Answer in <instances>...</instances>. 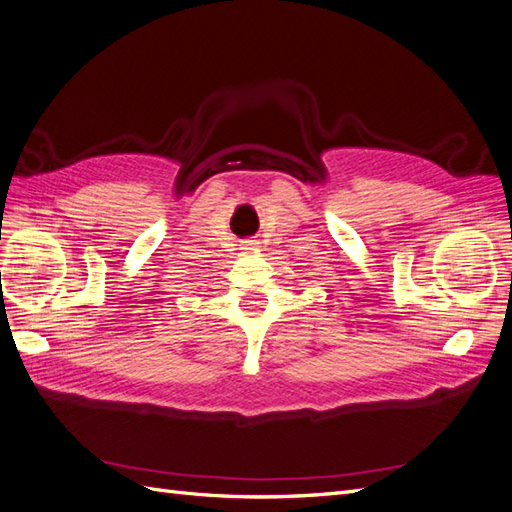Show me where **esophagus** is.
<instances>
[{"mask_svg": "<svg viewBox=\"0 0 512 512\" xmlns=\"http://www.w3.org/2000/svg\"><path fill=\"white\" fill-rule=\"evenodd\" d=\"M256 245H258L256 241H245V243H243V250H247V252H252V250H256Z\"/></svg>", "mask_w": 512, "mask_h": 512, "instance_id": "obj_1", "label": "esophagus"}]
</instances>
